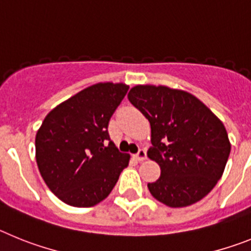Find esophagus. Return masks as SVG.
Here are the masks:
<instances>
[{"label": "esophagus", "mask_w": 251, "mask_h": 251, "mask_svg": "<svg viewBox=\"0 0 251 251\" xmlns=\"http://www.w3.org/2000/svg\"><path fill=\"white\" fill-rule=\"evenodd\" d=\"M134 158H136L138 162L145 161V159L147 158V152H146V150H139L138 152L134 154Z\"/></svg>", "instance_id": "esophagus-1"}]
</instances>
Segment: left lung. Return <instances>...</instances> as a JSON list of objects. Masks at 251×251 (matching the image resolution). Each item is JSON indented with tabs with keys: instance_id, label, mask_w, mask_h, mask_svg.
Returning a JSON list of instances; mask_svg holds the SVG:
<instances>
[{
	"instance_id": "left-lung-1",
	"label": "left lung",
	"mask_w": 251,
	"mask_h": 251,
	"mask_svg": "<svg viewBox=\"0 0 251 251\" xmlns=\"http://www.w3.org/2000/svg\"><path fill=\"white\" fill-rule=\"evenodd\" d=\"M128 99L151 124L147 154L161 167L148 190L159 202L185 207L200 201L221 178L229 158L224 124L196 97L167 86L137 85Z\"/></svg>"
}]
</instances>
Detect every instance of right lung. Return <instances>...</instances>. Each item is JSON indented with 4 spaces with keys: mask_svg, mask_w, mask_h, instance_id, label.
<instances>
[{
    "mask_svg": "<svg viewBox=\"0 0 251 251\" xmlns=\"http://www.w3.org/2000/svg\"><path fill=\"white\" fill-rule=\"evenodd\" d=\"M129 86L99 83L59 104L37 130L36 162L51 192L75 207H90L112 192L129 154L108 132Z\"/></svg>",
    "mask_w": 251,
    "mask_h": 251,
    "instance_id": "obj_1",
    "label": "right lung"
}]
</instances>
